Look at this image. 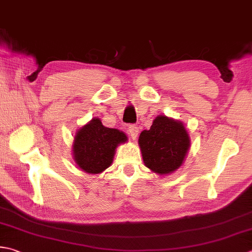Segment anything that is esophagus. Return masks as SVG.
Wrapping results in <instances>:
<instances>
[{"label":"esophagus","mask_w":252,"mask_h":252,"mask_svg":"<svg viewBox=\"0 0 252 252\" xmlns=\"http://www.w3.org/2000/svg\"><path fill=\"white\" fill-rule=\"evenodd\" d=\"M139 127H137L135 125H131L127 127V133H129L130 136L132 137L133 140H135L137 135H139Z\"/></svg>","instance_id":"obj_1"}]
</instances>
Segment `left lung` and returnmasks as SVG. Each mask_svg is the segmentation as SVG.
Masks as SVG:
<instances>
[{"label":"left lung","instance_id":"left-lung-1","mask_svg":"<svg viewBox=\"0 0 252 252\" xmlns=\"http://www.w3.org/2000/svg\"><path fill=\"white\" fill-rule=\"evenodd\" d=\"M143 161L152 171L168 175L182 165L190 147V137L185 126L166 116H157L150 130L139 137Z\"/></svg>","mask_w":252,"mask_h":252}]
</instances>
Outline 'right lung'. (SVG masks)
<instances>
[{
  "instance_id": "1",
  "label": "right lung",
  "mask_w": 252,
  "mask_h": 252,
  "mask_svg": "<svg viewBox=\"0 0 252 252\" xmlns=\"http://www.w3.org/2000/svg\"><path fill=\"white\" fill-rule=\"evenodd\" d=\"M122 131L110 129L94 118L76 132L73 144L74 160L87 174H100L111 165L117 146L126 143Z\"/></svg>"
}]
</instances>
